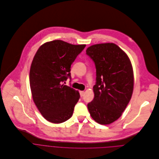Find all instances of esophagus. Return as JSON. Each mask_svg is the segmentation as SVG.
<instances>
[{"mask_svg": "<svg viewBox=\"0 0 159 159\" xmlns=\"http://www.w3.org/2000/svg\"><path fill=\"white\" fill-rule=\"evenodd\" d=\"M79 93H80V97H83L84 96V91H80Z\"/></svg>", "mask_w": 159, "mask_h": 159, "instance_id": "esophagus-1", "label": "esophagus"}]
</instances>
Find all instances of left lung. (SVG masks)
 <instances>
[{"instance_id":"8db88e82","label":"left lung","mask_w":159,"mask_h":159,"mask_svg":"<svg viewBox=\"0 0 159 159\" xmlns=\"http://www.w3.org/2000/svg\"><path fill=\"white\" fill-rule=\"evenodd\" d=\"M86 54L96 68L94 98L87 104L89 113L96 122L110 124L122 116L130 100L134 89L131 62L114 43L91 45Z\"/></svg>"}]
</instances>
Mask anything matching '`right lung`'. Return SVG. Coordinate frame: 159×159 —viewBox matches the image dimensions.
Wrapping results in <instances>:
<instances>
[{
	"mask_svg": "<svg viewBox=\"0 0 159 159\" xmlns=\"http://www.w3.org/2000/svg\"><path fill=\"white\" fill-rule=\"evenodd\" d=\"M86 45L56 40L42 45L33 59L29 74L33 100L48 122L61 124L69 119L80 94L63 82L70 79V67Z\"/></svg>",
	"mask_w": 159,
	"mask_h": 159,
	"instance_id": "obj_1",
	"label": "right lung"
}]
</instances>
